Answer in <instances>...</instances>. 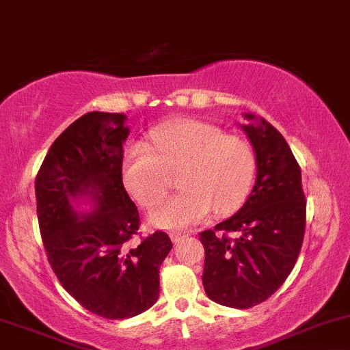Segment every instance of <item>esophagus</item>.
<instances>
[{"label":"esophagus","mask_w":350,"mask_h":350,"mask_svg":"<svg viewBox=\"0 0 350 350\" xmlns=\"http://www.w3.org/2000/svg\"><path fill=\"white\" fill-rule=\"evenodd\" d=\"M184 237H186V234H184V232H178V231L171 232V241H172V243H174V244L181 243Z\"/></svg>","instance_id":"obj_1"}]
</instances>
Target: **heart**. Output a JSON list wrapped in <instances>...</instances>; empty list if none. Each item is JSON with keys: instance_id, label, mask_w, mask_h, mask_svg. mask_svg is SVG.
<instances>
[{"instance_id": "heart-1", "label": "heart", "mask_w": 350, "mask_h": 350, "mask_svg": "<svg viewBox=\"0 0 350 350\" xmlns=\"http://www.w3.org/2000/svg\"><path fill=\"white\" fill-rule=\"evenodd\" d=\"M149 136L152 148L131 143L122 152V181L136 201L154 206L166 191V169L183 166V191L152 209V224L179 231L202 222L213 209L228 214L243 204L256 176L254 151L244 139L199 119L164 122Z\"/></svg>"}]
</instances>
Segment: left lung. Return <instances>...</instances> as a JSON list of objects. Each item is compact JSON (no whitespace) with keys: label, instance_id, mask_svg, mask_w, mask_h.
Segmentation results:
<instances>
[{"label":"left lung","instance_id":"obj_1","mask_svg":"<svg viewBox=\"0 0 350 350\" xmlns=\"http://www.w3.org/2000/svg\"><path fill=\"white\" fill-rule=\"evenodd\" d=\"M244 119L247 122L239 128L256 154L254 187L234 216L199 234L207 297L234 309L260 304L282 286L306 229L301 167L289 144L264 118L244 113Z\"/></svg>","mask_w":350,"mask_h":350}]
</instances>
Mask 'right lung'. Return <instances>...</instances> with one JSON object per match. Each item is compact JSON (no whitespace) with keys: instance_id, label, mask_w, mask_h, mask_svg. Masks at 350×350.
I'll return each mask as SVG.
<instances>
[{"instance_id":"obj_1","label":"right lung","mask_w":350,"mask_h":350,"mask_svg":"<svg viewBox=\"0 0 350 350\" xmlns=\"http://www.w3.org/2000/svg\"><path fill=\"white\" fill-rule=\"evenodd\" d=\"M126 121V114L99 111L76 119L51 144L34 183L56 278L84 309L105 319L134 317L154 304L159 267L172 247L163 231L133 241L139 213L121 178Z\"/></svg>"}]
</instances>
